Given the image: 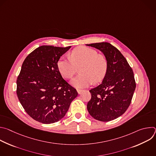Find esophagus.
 Masks as SVG:
<instances>
[{
	"label": "esophagus",
	"mask_w": 156,
	"mask_h": 156,
	"mask_svg": "<svg viewBox=\"0 0 156 156\" xmlns=\"http://www.w3.org/2000/svg\"><path fill=\"white\" fill-rule=\"evenodd\" d=\"M77 92H78V93L80 94H81V93H82V91H83V90H80V89H77Z\"/></svg>",
	"instance_id": "obj_1"
}]
</instances>
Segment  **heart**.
Here are the masks:
<instances>
[{"label": "heart", "mask_w": 156, "mask_h": 156, "mask_svg": "<svg viewBox=\"0 0 156 156\" xmlns=\"http://www.w3.org/2000/svg\"><path fill=\"white\" fill-rule=\"evenodd\" d=\"M61 75L71 78L79 69L80 74L74 78L72 84L76 87H84L101 81L108 69V60L102 54L98 53L94 49L78 47L70 53V58L61 57L57 63Z\"/></svg>", "instance_id": "obj_1"}]
</instances>
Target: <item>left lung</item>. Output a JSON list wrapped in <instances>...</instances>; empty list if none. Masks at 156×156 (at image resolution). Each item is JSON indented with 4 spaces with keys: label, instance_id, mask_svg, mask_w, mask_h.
I'll use <instances>...</instances> for the list:
<instances>
[{
    "label": "left lung",
    "instance_id": "8db88e82",
    "mask_svg": "<svg viewBox=\"0 0 156 156\" xmlns=\"http://www.w3.org/2000/svg\"><path fill=\"white\" fill-rule=\"evenodd\" d=\"M103 52L108 69L102 82L90 91L87 104L90 114L101 122L113 120L123 115L129 106L136 88L134 73L122 53L108 42L86 44Z\"/></svg>",
    "mask_w": 156,
    "mask_h": 156
}]
</instances>
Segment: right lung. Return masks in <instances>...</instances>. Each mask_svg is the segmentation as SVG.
<instances>
[{"label": "right lung", "mask_w": 156, "mask_h": 156, "mask_svg": "<svg viewBox=\"0 0 156 156\" xmlns=\"http://www.w3.org/2000/svg\"><path fill=\"white\" fill-rule=\"evenodd\" d=\"M71 46H42L25 59L16 80V94L34 120L50 124L61 120L78 93L64 79L57 63Z\"/></svg>", "instance_id": "right-lung-1"}]
</instances>
